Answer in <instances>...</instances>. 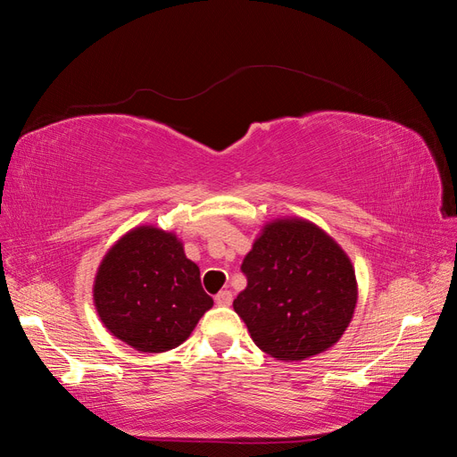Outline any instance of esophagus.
<instances>
[{"mask_svg": "<svg viewBox=\"0 0 457 457\" xmlns=\"http://www.w3.org/2000/svg\"><path fill=\"white\" fill-rule=\"evenodd\" d=\"M215 303L220 307H228L232 303V292H228V289H223V292H219L215 295Z\"/></svg>", "mask_w": 457, "mask_h": 457, "instance_id": "obj_1", "label": "esophagus"}]
</instances>
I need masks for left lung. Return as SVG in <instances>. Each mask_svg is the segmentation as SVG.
Returning a JSON list of instances; mask_svg holds the SVG:
<instances>
[{
    "mask_svg": "<svg viewBox=\"0 0 457 457\" xmlns=\"http://www.w3.org/2000/svg\"><path fill=\"white\" fill-rule=\"evenodd\" d=\"M232 307L261 351L305 361L337 343L356 307V276L337 242L305 219L265 225L244 257Z\"/></svg>",
    "mask_w": 457,
    "mask_h": 457,
    "instance_id": "1",
    "label": "left lung"
}]
</instances>
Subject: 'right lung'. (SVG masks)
<instances>
[{"mask_svg": "<svg viewBox=\"0 0 457 457\" xmlns=\"http://www.w3.org/2000/svg\"><path fill=\"white\" fill-rule=\"evenodd\" d=\"M93 299L110 334L141 353L179 347L213 305L183 244L156 227H137L110 247Z\"/></svg>", "mask_w": 457, "mask_h": 457, "instance_id": "obj_1", "label": "right lung"}]
</instances>
